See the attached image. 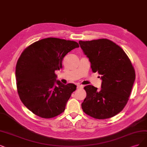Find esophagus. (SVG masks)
Wrapping results in <instances>:
<instances>
[{"instance_id":"1","label":"esophagus","mask_w":147,"mask_h":147,"mask_svg":"<svg viewBox=\"0 0 147 147\" xmlns=\"http://www.w3.org/2000/svg\"><path fill=\"white\" fill-rule=\"evenodd\" d=\"M84 88V85H77V88L80 89V88Z\"/></svg>"}]
</instances>
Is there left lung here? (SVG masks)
<instances>
[{
    "instance_id": "obj_1",
    "label": "left lung",
    "mask_w": 147,
    "mask_h": 147,
    "mask_svg": "<svg viewBox=\"0 0 147 147\" xmlns=\"http://www.w3.org/2000/svg\"><path fill=\"white\" fill-rule=\"evenodd\" d=\"M91 62L93 73L100 74L101 89L93 85L84 87L86 97L82 108L97 119L112 117L127 104L136 78L131 62L119 45L107 39L79 42Z\"/></svg>"
}]
</instances>
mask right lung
<instances>
[{
	"mask_svg": "<svg viewBox=\"0 0 147 147\" xmlns=\"http://www.w3.org/2000/svg\"><path fill=\"white\" fill-rule=\"evenodd\" d=\"M78 47L75 41L48 37L32 43L20 54L16 67L18 93L34 115L50 119L64 111L76 85L56 80L55 71L62 68L65 55Z\"/></svg>",
	"mask_w": 147,
	"mask_h": 147,
	"instance_id": "add662e5",
	"label": "right lung"
}]
</instances>
